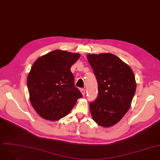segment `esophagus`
Listing matches in <instances>:
<instances>
[{
	"label": "esophagus",
	"instance_id": "obj_1",
	"mask_svg": "<svg viewBox=\"0 0 160 160\" xmlns=\"http://www.w3.org/2000/svg\"><path fill=\"white\" fill-rule=\"evenodd\" d=\"M81 92L82 93V94L83 95V96H84L85 94V92H86V91H85V88H81Z\"/></svg>",
	"mask_w": 160,
	"mask_h": 160
}]
</instances>
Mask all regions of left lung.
<instances>
[{
    "label": "left lung",
    "instance_id": "1",
    "mask_svg": "<svg viewBox=\"0 0 160 160\" xmlns=\"http://www.w3.org/2000/svg\"><path fill=\"white\" fill-rule=\"evenodd\" d=\"M98 82V95L90 102L91 115L103 127L115 125L129 110L136 90L131 68L111 53L88 55Z\"/></svg>",
    "mask_w": 160,
    "mask_h": 160
}]
</instances>
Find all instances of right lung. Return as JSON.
Returning <instances> with one entry per match:
<instances>
[{"label":"right lung","mask_w":160,"mask_h":160,"mask_svg":"<svg viewBox=\"0 0 160 160\" xmlns=\"http://www.w3.org/2000/svg\"><path fill=\"white\" fill-rule=\"evenodd\" d=\"M79 57L78 53L55 50L33 64L27 87L32 107L43 118L55 121L63 118L82 98L70 71Z\"/></svg>","instance_id":"obj_1"}]
</instances>
